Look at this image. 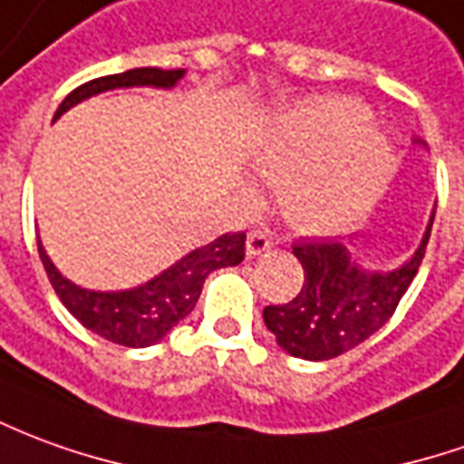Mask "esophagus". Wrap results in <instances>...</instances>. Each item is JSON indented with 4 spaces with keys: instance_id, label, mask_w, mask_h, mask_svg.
Here are the masks:
<instances>
[{
    "instance_id": "34e87169",
    "label": "esophagus",
    "mask_w": 464,
    "mask_h": 464,
    "mask_svg": "<svg viewBox=\"0 0 464 464\" xmlns=\"http://www.w3.org/2000/svg\"><path fill=\"white\" fill-rule=\"evenodd\" d=\"M273 247V237L263 232V229H252L250 235H247V245H245V252H247V257H257V255H263Z\"/></svg>"
}]
</instances>
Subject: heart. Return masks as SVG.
<instances>
[{"instance_id":"1","label":"heart","mask_w":464,"mask_h":464,"mask_svg":"<svg viewBox=\"0 0 464 464\" xmlns=\"http://www.w3.org/2000/svg\"><path fill=\"white\" fill-rule=\"evenodd\" d=\"M366 105L343 95H311L280 108L252 146V166L283 179V207L303 229L351 225L386 189L394 151L366 123Z\"/></svg>"}]
</instances>
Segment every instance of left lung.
<instances>
[{
	"label": "left lung",
	"mask_w": 464,
	"mask_h": 464,
	"mask_svg": "<svg viewBox=\"0 0 464 464\" xmlns=\"http://www.w3.org/2000/svg\"><path fill=\"white\" fill-rule=\"evenodd\" d=\"M414 143L424 146L420 139ZM432 222L434 212L420 247L394 270H373L361 263L356 252H351L356 237L298 242L293 255L303 265L305 283L290 303L267 305L263 311L277 346L295 359L325 361L376 334L394 315L420 270Z\"/></svg>",
	"instance_id": "8db88e82"
}]
</instances>
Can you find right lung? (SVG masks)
<instances>
[{"label": "right lung", "instance_id": "right-lung-1", "mask_svg": "<svg viewBox=\"0 0 464 464\" xmlns=\"http://www.w3.org/2000/svg\"><path fill=\"white\" fill-rule=\"evenodd\" d=\"M187 75V70H159V67H133L118 75L95 78L80 85L67 95L57 108V118L75 108L92 95L121 88H161L171 91L179 80ZM37 250L43 260L47 277L55 287L67 311L78 318L88 331L98 334L105 341H113L121 346L146 348L159 343L171 334L197 305L201 285L209 273L219 267H235L245 260V232L222 235L209 245H201L197 250L187 252L181 260L166 267L151 280L126 290H91L75 285L60 273L50 255L43 247V239L37 237Z\"/></svg>", "mask_w": 464, "mask_h": 464}]
</instances>
